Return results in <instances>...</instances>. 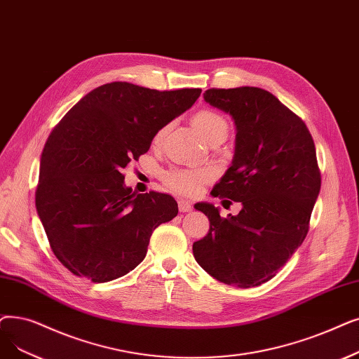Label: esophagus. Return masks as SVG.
<instances>
[{
	"label": "esophagus",
	"mask_w": 359,
	"mask_h": 359,
	"mask_svg": "<svg viewBox=\"0 0 359 359\" xmlns=\"http://www.w3.org/2000/svg\"><path fill=\"white\" fill-rule=\"evenodd\" d=\"M179 211L180 212H189L192 210V204L189 201H184V199H179Z\"/></svg>",
	"instance_id": "1"
}]
</instances>
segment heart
Returning a JSON list of instances; mask_svg holds the SVG:
<instances>
[{"instance_id":"heart-1","label":"heart","mask_w":359,"mask_h":359,"mask_svg":"<svg viewBox=\"0 0 359 359\" xmlns=\"http://www.w3.org/2000/svg\"><path fill=\"white\" fill-rule=\"evenodd\" d=\"M195 130L201 135L204 141H211L217 135H227L229 124L227 120L217 113L212 108H201L192 117ZM167 128H161L154 136V142L158 144ZM214 177V171L210 167L204 168H182L173 167L163 173V182L170 189L184 195H196Z\"/></svg>"}]
</instances>
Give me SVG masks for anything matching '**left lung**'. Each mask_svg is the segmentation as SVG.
Here are the masks:
<instances>
[{"instance_id": "8db88e82", "label": "left lung", "mask_w": 359, "mask_h": 359, "mask_svg": "<svg viewBox=\"0 0 359 359\" xmlns=\"http://www.w3.org/2000/svg\"><path fill=\"white\" fill-rule=\"evenodd\" d=\"M204 100L229 113L238 130L231 165L211 194L242 210L224 218L214 205L196 204L210 230L194 243V257L218 282L259 286L306 238L321 188L316 145L302 118L269 90L211 88Z\"/></svg>"}]
</instances>
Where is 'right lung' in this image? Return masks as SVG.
Masks as SVG:
<instances>
[{"mask_svg":"<svg viewBox=\"0 0 359 359\" xmlns=\"http://www.w3.org/2000/svg\"><path fill=\"white\" fill-rule=\"evenodd\" d=\"M199 95V88L105 83L53 129L35 204L54 255L74 276L104 283L128 274L144 261L152 231L177 215L173 196L132 192L121 170Z\"/></svg>","mask_w":359,"mask_h":359,"instance_id":"right-lung-1","label":"right lung"}]
</instances>
